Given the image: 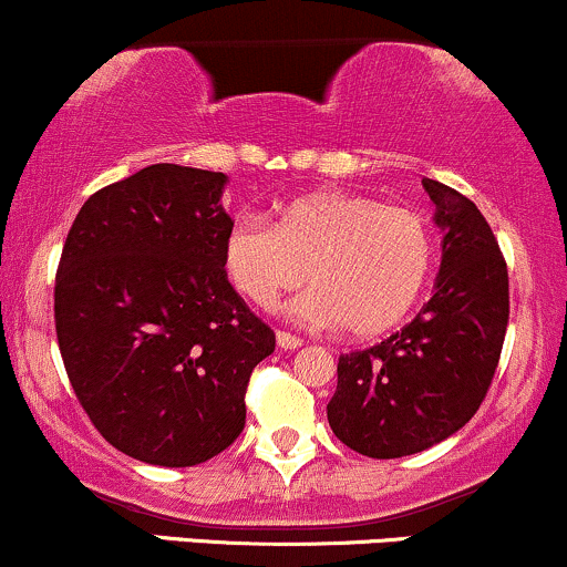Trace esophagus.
<instances>
[{
  "label": "esophagus",
  "instance_id": "obj_1",
  "mask_svg": "<svg viewBox=\"0 0 567 567\" xmlns=\"http://www.w3.org/2000/svg\"><path fill=\"white\" fill-rule=\"evenodd\" d=\"M277 347L279 349H301L303 341L298 336L288 333V330H277Z\"/></svg>",
  "mask_w": 567,
  "mask_h": 567
}]
</instances>
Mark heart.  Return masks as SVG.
<instances>
[{
  "label": "heart",
  "mask_w": 567,
  "mask_h": 567,
  "mask_svg": "<svg viewBox=\"0 0 567 567\" xmlns=\"http://www.w3.org/2000/svg\"><path fill=\"white\" fill-rule=\"evenodd\" d=\"M224 271L250 303L271 309L309 271L290 303L296 320L351 338L389 333L410 315L434 261L432 229L419 213L347 192L290 199L275 220L239 218L224 237Z\"/></svg>",
  "instance_id": "obj_1"
}]
</instances>
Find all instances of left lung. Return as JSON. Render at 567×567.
<instances>
[{
  "instance_id": "8db88e82",
  "label": "left lung",
  "mask_w": 567,
  "mask_h": 567,
  "mask_svg": "<svg viewBox=\"0 0 567 567\" xmlns=\"http://www.w3.org/2000/svg\"><path fill=\"white\" fill-rule=\"evenodd\" d=\"M442 229L434 292L415 320L379 347L338 360L330 429L368 458L437 445L477 413L498 368L509 322V275L472 199L424 178Z\"/></svg>"
}]
</instances>
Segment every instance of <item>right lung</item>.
I'll list each match as a JSON object with an SVG mask.
<instances>
[{
  "label": "right lung",
  "mask_w": 567,
  "mask_h": 567,
  "mask_svg": "<svg viewBox=\"0 0 567 567\" xmlns=\"http://www.w3.org/2000/svg\"><path fill=\"white\" fill-rule=\"evenodd\" d=\"M224 173L143 167L82 205L55 275V333L76 400L116 451L194 466L245 429L275 333L224 271Z\"/></svg>",
  "instance_id": "right-lung-1"
}]
</instances>
